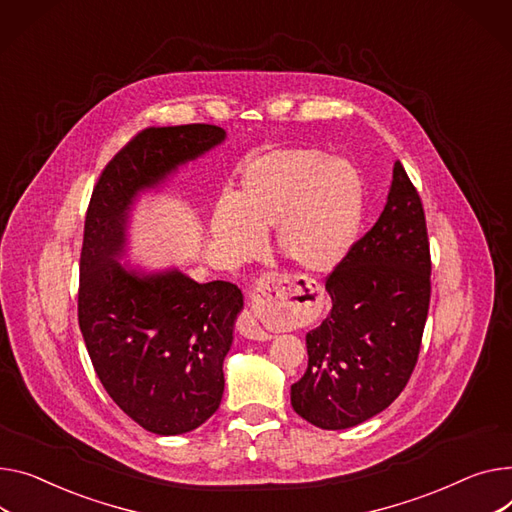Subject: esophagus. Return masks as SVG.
Wrapping results in <instances>:
<instances>
[{
	"label": "esophagus",
	"instance_id": "34e87169",
	"mask_svg": "<svg viewBox=\"0 0 512 512\" xmlns=\"http://www.w3.org/2000/svg\"><path fill=\"white\" fill-rule=\"evenodd\" d=\"M274 294H278V280L276 278H263L255 292H253V302L255 304H261L265 306L271 298H274ZM241 333L249 339H257V342H265V339H271V335L259 325V319L253 311H247L241 319Z\"/></svg>",
	"mask_w": 512,
	"mask_h": 512
}]
</instances>
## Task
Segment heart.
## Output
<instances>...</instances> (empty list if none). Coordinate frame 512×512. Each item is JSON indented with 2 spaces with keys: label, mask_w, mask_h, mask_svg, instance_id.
Segmentation results:
<instances>
[{
  "label": "heart",
  "mask_w": 512,
  "mask_h": 512,
  "mask_svg": "<svg viewBox=\"0 0 512 512\" xmlns=\"http://www.w3.org/2000/svg\"><path fill=\"white\" fill-rule=\"evenodd\" d=\"M364 191L356 170L321 150H269L249 160L230 199L212 212L210 230L230 261L255 257L263 234L306 274H329L350 253L362 222Z\"/></svg>",
  "instance_id": "obj_1"
}]
</instances>
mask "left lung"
Listing matches in <instances>:
<instances>
[{"mask_svg": "<svg viewBox=\"0 0 512 512\" xmlns=\"http://www.w3.org/2000/svg\"><path fill=\"white\" fill-rule=\"evenodd\" d=\"M331 313L306 333L309 366L294 412L323 430L358 426L410 381L430 304L424 208L397 160L385 210L325 282Z\"/></svg>", "mask_w": 512, "mask_h": 512, "instance_id": "obj_1", "label": "left lung"}]
</instances>
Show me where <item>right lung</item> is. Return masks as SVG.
<instances>
[{
	"label": "right lung",
	"mask_w": 512,
	"mask_h": 512,
	"mask_svg": "<svg viewBox=\"0 0 512 512\" xmlns=\"http://www.w3.org/2000/svg\"><path fill=\"white\" fill-rule=\"evenodd\" d=\"M224 140L216 125L144 129L102 170L86 212L78 292L86 350L111 399L160 436L191 432L220 407L222 366L245 302L230 282L121 263L127 230L142 195Z\"/></svg>",
	"instance_id": "add662e5"
}]
</instances>
